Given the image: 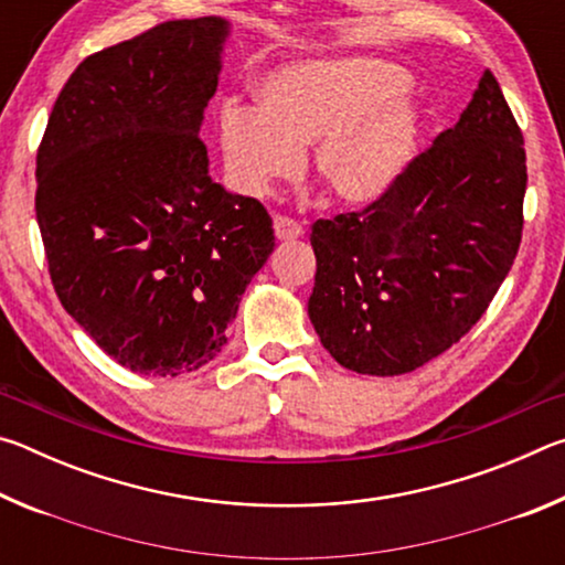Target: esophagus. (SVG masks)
I'll use <instances>...</instances> for the list:
<instances>
[{"label":"esophagus","mask_w":565,"mask_h":565,"mask_svg":"<svg viewBox=\"0 0 565 565\" xmlns=\"http://www.w3.org/2000/svg\"><path fill=\"white\" fill-rule=\"evenodd\" d=\"M274 234L279 242H289V238H299L303 234V228L299 222H294V218H289V216H276Z\"/></svg>","instance_id":"1"}]
</instances>
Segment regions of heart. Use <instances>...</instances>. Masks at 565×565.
Instances as JSON below:
<instances>
[{"mask_svg":"<svg viewBox=\"0 0 565 565\" xmlns=\"http://www.w3.org/2000/svg\"><path fill=\"white\" fill-rule=\"evenodd\" d=\"M408 74L379 60L294 64L266 76L259 104H226L218 147L228 184L259 196L301 167L313 145V174L341 204L384 199L416 157L420 119L404 97Z\"/></svg>","mask_w":565,"mask_h":565,"instance_id":"b5f03b06","label":"heart"}]
</instances>
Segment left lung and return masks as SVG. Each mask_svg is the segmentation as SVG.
I'll return each mask as SVG.
<instances>
[{
  "mask_svg": "<svg viewBox=\"0 0 565 565\" xmlns=\"http://www.w3.org/2000/svg\"><path fill=\"white\" fill-rule=\"evenodd\" d=\"M525 149L486 70L456 127L361 212L311 226L309 319L343 369L398 376L471 331L509 276L523 232Z\"/></svg>",
  "mask_w": 565,
  "mask_h": 565,
  "instance_id": "1",
  "label": "left lung"
}]
</instances>
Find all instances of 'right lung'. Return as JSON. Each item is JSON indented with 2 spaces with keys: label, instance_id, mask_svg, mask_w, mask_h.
<instances>
[{
  "label": "right lung",
  "instance_id": "obj_1",
  "mask_svg": "<svg viewBox=\"0 0 565 565\" xmlns=\"http://www.w3.org/2000/svg\"><path fill=\"white\" fill-rule=\"evenodd\" d=\"M228 22L174 19L76 66L36 151V222L54 291L137 374L179 376L226 343L274 252L271 216L209 177L199 129Z\"/></svg>",
  "mask_w": 565,
  "mask_h": 565
}]
</instances>
